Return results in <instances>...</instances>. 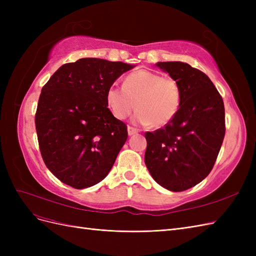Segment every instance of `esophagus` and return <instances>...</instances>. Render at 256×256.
<instances>
[{
    "mask_svg": "<svg viewBox=\"0 0 256 256\" xmlns=\"http://www.w3.org/2000/svg\"><path fill=\"white\" fill-rule=\"evenodd\" d=\"M136 134H138V129L131 127V126H128V134L129 136H134Z\"/></svg>",
    "mask_w": 256,
    "mask_h": 256,
    "instance_id": "1",
    "label": "esophagus"
}]
</instances>
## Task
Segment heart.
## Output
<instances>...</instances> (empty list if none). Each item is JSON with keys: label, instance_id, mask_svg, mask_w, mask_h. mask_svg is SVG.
<instances>
[{"label": "heart", "instance_id": "obj_1", "mask_svg": "<svg viewBox=\"0 0 256 256\" xmlns=\"http://www.w3.org/2000/svg\"><path fill=\"white\" fill-rule=\"evenodd\" d=\"M182 92L171 76L136 70L124 80V86L113 85L106 92V104L118 120H126L136 109L134 122L140 125L164 127L180 110Z\"/></svg>", "mask_w": 256, "mask_h": 256}]
</instances>
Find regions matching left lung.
<instances>
[{
    "mask_svg": "<svg viewBox=\"0 0 256 256\" xmlns=\"http://www.w3.org/2000/svg\"><path fill=\"white\" fill-rule=\"evenodd\" d=\"M180 85V106L164 127L145 132V164L162 187L180 192L210 173L226 136V112L210 79L182 62H159Z\"/></svg>",
    "mask_w": 256,
    "mask_h": 256,
    "instance_id": "1",
    "label": "left lung"
}]
</instances>
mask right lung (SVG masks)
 Here are the masks:
<instances>
[{"label": "right lung", "instance_id": "add662e5", "mask_svg": "<svg viewBox=\"0 0 256 256\" xmlns=\"http://www.w3.org/2000/svg\"><path fill=\"white\" fill-rule=\"evenodd\" d=\"M131 68L80 58L60 66L44 85L35 114L38 144L46 166L62 182L84 189L109 174L128 131L108 108L106 92Z\"/></svg>", "mask_w": 256, "mask_h": 256}]
</instances>
